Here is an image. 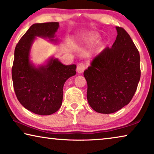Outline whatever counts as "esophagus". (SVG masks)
<instances>
[{"label":"esophagus","instance_id":"1","mask_svg":"<svg viewBox=\"0 0 154 154\" xmlns=\"http://www.w3.org/2000/svg\"><path fill=\"white\" fill-rule=\"evenodd\" d=\"M85 64L83 63H79L77 66V72L79 73H82L85 69Z\"/></svg>","mask_w":154,"mask_h":154}]
</instances>
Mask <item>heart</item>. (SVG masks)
<instances>
[{
  "mask_svg": "<svg viewBox=\"0 0 154 154\" xmlns=\"http://www.w3.org/2000/svg\"><path fill=\"white\" fill-rule=\"evenodd\" d=\"M98 40H99L98 37H91L87 40V43L92 44V43H95L97 41H98Z\"/></svg>",
  "mask_w": 154,
  "mask_h": 154,
  "instance_id": "1",
  "label": "heart"
}]
</instances>
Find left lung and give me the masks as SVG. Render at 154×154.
Segmentation results:
<instances>
[{
    "instance_id": "8db88e82",
    "label": "left lung",
    "mask_w": 154,
    "mask_h": 154,
    "mask_svg": "<svg viewBox=\"0 0 154 154\" xmlns=\"http://www.w3.org/2000/svg\"><path fill=\"white\" fill-rule=\"evenodd\" d=\"M112 47L105 48L84 71L87 99L97 112L112 113L128 104L140 79V57L130 35L116 26Z\"/></svg>"
}]
</instances>
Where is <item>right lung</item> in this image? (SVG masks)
<instances>
[{
    "label": "right lung",
    "mask_w": 154,
    "mask_h": 154,
    "mask_svg": "<svg viewBox=\"0 0 154 154\" xmlns=\"http://www.w3.org/2000/svg\"><path fill=\"white\" fill-rule=\"evenodd\" d=\"M59 26L58 22L33 24L14 50L12 68L14 92L20 104L35 114L47 116L57 111L62 104L64 83L76 73V65H64L54 57L38 66L30 60L36 37L57 43L55 33Z\"/></svg>",
    "instance_id": "obj_1"
}]
</instances>
